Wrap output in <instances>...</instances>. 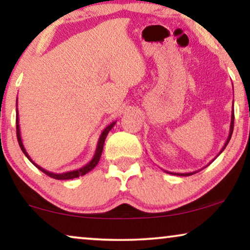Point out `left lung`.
Returning a JSON list of instances; mask_svg holds the SVG:
<instances>
[{"mask_svg":"<svg viewBox=\"0 0 250 250\" xmlns=\"http://www.w3.org/2000/svg\"><path fill=\"white\" fill-rule=\"evenodd\" d=\"M233 125H234V111H233V107H232V112H231V124H230V131H229V136H228L227 142H226V144H224V146L222 147V149H221V152L219 153V155H220L221 153L223 152L224 149H226L227 145H228V144H229V142H230L231 136H232V132H233ZM212 162H213V161H212ZM198 171H200V170H198ZM198 171H195V172H188V173H173V172H168V171H165V172H167V173H171V174H175V175H181V177H188V175L194 174V173H196V172H198Z\"/></svg>","mask_w":250,"mask_h":250,"instance_id":"8db88e82","label":"left lung"}]
</instances>
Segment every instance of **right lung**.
Returning <instances> with one entry per match:
<instances>
[{"label":"right lung","mask_w":250,"mask_h":250,"mask_svg":"<svg viewBox=\"0 0 250 250\" xmlns=\"http://www.w3.org/2000/svg\"><path fill=\"white\" fill-rule=\"evenodd\" d=\"M17 112V115H16V125H17V138H18V143H19V146L21 150H22V153L24 155L27 156V159L29 160L31 163H33L35 167H36L38 170H41L42 172H44L45 174H47L48 177L56 179V180H70V179H75V178H78L80 175H85L86 173H88L89 171L93 170V168L96 167L98 162H100L101 159V155H102V152H103V147H104V142H105V138H106L107 133L110 132V130L113 128L114 125L117 124V122H112L111 125H108L106 128L103 130V132L101 133L100 136V139H98V143H97V147H96V150H95V155L89 163H87L85 167L78 168V170H73V171H69V172H65V173H53V172H50L47 170H45L40 165L35 163V162L30 159V156L28 155L26 148H24L23 144H22V139H21V135H20V125H19V113H18V108L16 110Z\"/></svg>","instance_id":"obj_1"}]
</instances>
